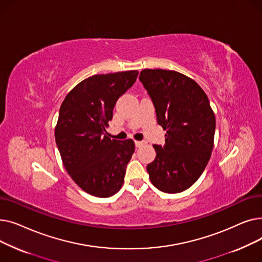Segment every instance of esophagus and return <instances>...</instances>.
Instances as JSON below:
<instances>
[{
	"mask_svg": "<svg viewBox=\"0 0 262 262\" xmlns=\"http://www.w3.org/2000/svg\"><path fill=\"white\" fill-rule=\"evenodd\" d=\"M144 144H145L144 141H135V145H136L137 147H140V146H142V145H144Z\"/></svg>",
	"mask_w": 262,
	"mask_h": 262,
	"instance_id": "obj_1",
	"label": "esophagus"
}]
</instances>
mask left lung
Listing matches in <instances>:
<instances>
[{
  "instance_id": "1",
  "label": "left lung",
  "mask_w": 262,
  "mask_h": 262,
  "mask_svg": "<svg viewBox=\"0 0 262 262\" xmlns=\"http://www.w3.org/2000/svg\"><path fill=\"white\" fill-rule=\"evenodd\" d=\"M140 81L153 101L166 144H154L156 158L146 170L152 184L166 193L190 188L210 159L215 117L204 90L176 71L144 69Z\"/></svg>"
}]
</instances>
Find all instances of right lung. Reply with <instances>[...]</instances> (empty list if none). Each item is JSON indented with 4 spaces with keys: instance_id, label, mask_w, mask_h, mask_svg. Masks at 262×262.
Returning a JSON list of instances; mask_svg holds the SVG:
<instances>
[{
    "instance_id": "add662e5",
    "label": "right lung",
    "mask_w": 262,
    "mask_h": 262,
    "mask_svg": "<svg viewBox=\"0 0 262 262\" xmlns=\"http://www.w3.org/2000/svg\"><path fill=\"white\" fill-rule=\"evenodd\" d=\"M138 73L90 76L69 92L60 106L55 140L62 163L75 184L91 195L109 198L123 185L135 143L110 139L106 127L118 99L135 84Z\"/></svg>"
}]
</instances>
